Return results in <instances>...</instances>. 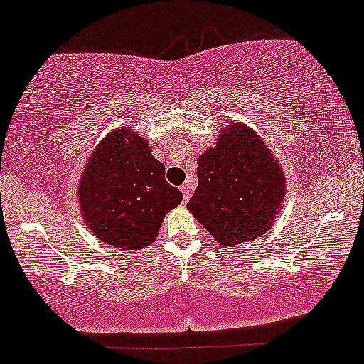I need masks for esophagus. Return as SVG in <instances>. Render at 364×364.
Instances as JSON below:
<instances>
[{
	"label": "esophagus",
	"mask_w": 364,
	"mask_h": 364,
	"mask_svg": "<svg viewBox=\"0 0 364 364\" xmlns=\"http://www.w3.org/2000/svg\"><path fill=\"white\" fill-rule=\"evenodd\" d=\"M181 191H183V200H185V203H186V201L191 198L190 185H183V186H181Z\"/></svg>",
	"instance_id": "34e87169"
}]
</instances>
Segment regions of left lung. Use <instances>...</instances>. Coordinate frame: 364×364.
Listing matches in <instances>:
<instances>
[{"instance_id": "obj_1", "label": "left lung", "mask_w": 364, "mask_h": 364, "mask_svg": "<svg viewBox=\"0 0 364 364\" xmlns=\"http://www.w3.org/2000/svg\"><path fill=\"white\" fill-rule=\"evenodd\" d=\"M198 186L188 210L222 246L262 237L284 201V173L264 139L227 122L217 144L198 157Z\"/></svg>"}]
</instances>
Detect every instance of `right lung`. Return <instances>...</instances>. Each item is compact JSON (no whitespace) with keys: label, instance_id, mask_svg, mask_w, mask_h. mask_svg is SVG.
I'll list each match as a JSON object with an SVG mask.
<instances>
[{"label":"right lung","instance_id":"1","mask_svg":"<svg viewBox=\"0 0 364 364\" xmlns=\"http://www.w3.org/2000/svg\"><path fill=\"white\" fill-rule=\"evenodd\" d=\"M77 200L85 224L108 246L140 251L159 234L166 213L183 200L164 179L147 139L130 127L105 137L81 173Z\"/></svg>","mask_w":364,"mask_h":364}]
</instances>
